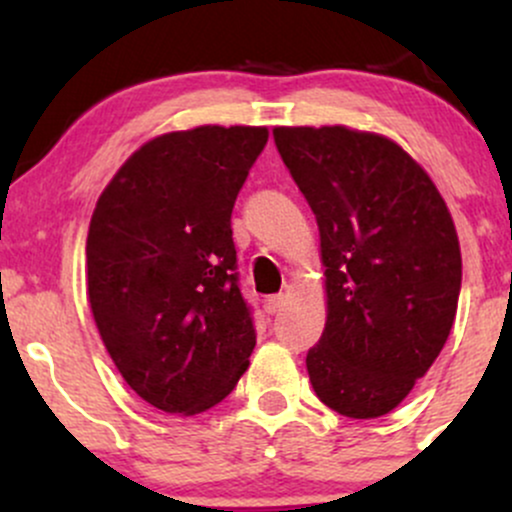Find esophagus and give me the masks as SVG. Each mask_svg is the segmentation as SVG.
I'll return each mask as SVG.
<instances>
[{"label":"esophagus","mask_w":512,"mask_h":512,"mask_svg":"<svg viewBox=\"0 0 512 512\" xmlns=\"http://www.w3.org/2000/svg\"><path fill=\"white\" fill-rule=\"evenodd\" d=\"M284 303H286V298L281 296V293H276V296H267L264 298V313L267 315L279 313V310L284 308Z\"/></svg>","instance_id":"1"}]
</instances>
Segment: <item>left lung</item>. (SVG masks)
Returning a JSON list of instances; mask_svg holds the SVG:
<instances>
[{
    "label": "left lung",
    "instance_id": "1",
    "mask_svg": "<svg viewBox=\"0 0 512 512\" xmlns=\"http://www.w3.org/2000/svg\"><path fill=\"white\" fill-rule=\"evenodd\" d=\"M274 144L313 209L327 267L310 383L337 414L378 419L448 342L462 286L455 223L426 170L387 137L276 127Z\"/></svg>",
    "mask_w": 512,
    "mask_h": 512
}]
</instances>
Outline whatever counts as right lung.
Segmentation results:
<instances>
[{"label":"right lung","instance_id":"1","mask_svg":"<svg viewBox=\"0 0 512 512\" xmlns=\"http://www.w3.org/2000/svg\"><path fill=\"white\" fill-rule=\"evenodd\" d=\"M267 127L204 125L151 139L93 209L88 303L125 383L166 414L231 395L255 349L231 214Z\"/></svg>","mask_w":512,"mask_h":512}]
</instances>
